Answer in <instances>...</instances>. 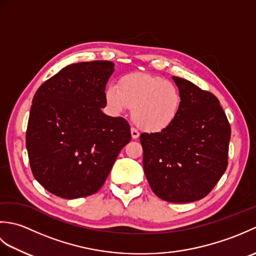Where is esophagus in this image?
<instances>
[{
    "mask_svg": "<svg viewBox=\"0 0 256 256\" xmlns=\"http://www.w3.org/2000/svg\"><path fill=\"white\" fill-rule=\"evenodd\" d=\"M131 134H132V138H134V140L138 138V136H140V133H138V131L136 128H131Z\"/></svg>",
    "mask_w": 256,
    "mask_h": 256,
    "instance_id": "esophagus-1",
    "label": "esophagus"
}]
</instances>
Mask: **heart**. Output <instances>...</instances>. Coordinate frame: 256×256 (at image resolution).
Instances as JSON below:
<instances>
[{"instance_id":"1","label":"heart","mask_w":256,"mask_h":256,"mask_svg":"<svg viewBox=\"0 0 256 256\" xmlns=\"http://www.w3.org/2000/svg\"><path fill=\"white\" fill-rule=\"evenodd\" d=\"M114 112L132 108V120L146 132H160L175 121L182 106V94L172 81L145 72H131L108 86L104 94Z\"/></svg>"}]
</instances>
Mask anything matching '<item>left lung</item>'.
Returning <instances> with one entry per match:
<instances>
[{
    "mask_svg": "<svg viewBox=\"0 0 256 256\" xmlns=\"http://www.w3.org/2000/svg\"><path fill=\"white\" fill-rule=\"evenodd\" d=\"M182 94L175 121L158 133H143L146 179L160 199L175 204L202 199L228 166L231 128L219 100L186 79L172 77Z\"/></svg>",
    "mask_w": 256,
    "mask_h": 256,
    "instance_id": "obj_1",
    "label": "left lung"
}]
</instances>
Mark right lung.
Listing matches in <instances>:
<instances>
[{"label":"right lung","instance_id":"right-lung-1","mask_svg":"<svg viewBox=\"0 0 256 256\" xmlns=\"http://www.w3.org/2000/svg\"><path fill=\"white\" fill-rule=\"evenodd\" d=\"M113 72L111 62L72 64L45 81L32 98L26 132L32 172L58 197L96 192L131 140L126 120L101 110Z\"/></svg>","mask_w":256,"mask_h":256}]
</instances>
